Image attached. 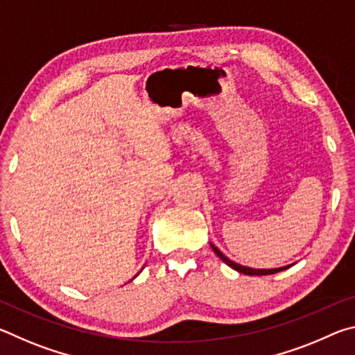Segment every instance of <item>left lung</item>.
Returning a JSON list of instances; mask_svg holds the SVG:
<instances>
[{"instance_id":"1","label":"left lung","mask_w":355,"mask_h":355,"mask_svg":"<svg viewBox=\"0 0 355 355\" xmlns=\"http://www.w3.org/2000/svg\"><path fill=\"white\" fill-rule=\"evenodd\" d=\"M209 245H211V249L214 250V254L218 255L222 261H224L225 264H228L232 269H235V271L241 272V274H245V275H269V274H275V272H280L284 271V269H288L290 266H293V264H288V266H282V268H274V269H254V268H249V266H243V264H238L235 261H232L230 258H227L222 252L216 248L214 244L209 243Z\"/></svg>"}]
</instances>
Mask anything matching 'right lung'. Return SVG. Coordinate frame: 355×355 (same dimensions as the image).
Here are the masks:
<instances>
[{"mask_svg":"<svg viewBox=\"0 0 355 355\" xmlns=\"http://www.w3.org/2000/svg\"><path fill=\"white\" fill-rule=\"evenodd\" d=\"M135 277H136V275H135Z\"/></svg>","mask_w":355,"mask_h":355,"instance_id":"add662e5","label":"right lung"}]
</instances>
